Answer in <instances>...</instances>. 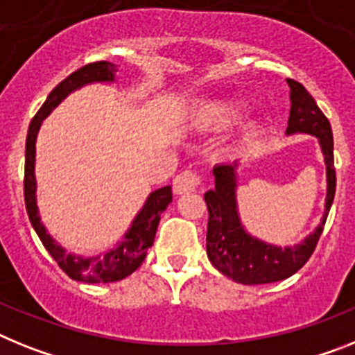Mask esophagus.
Instances as JSON below:
<instances>
[{"instance_id": "1", "label": "esophagus", "mask_w": 355, "mask_h": 355, "mask_svg": "<svg viewBox=\"0 0 355 355\" xmlns=\"http://www.w3.org/2000/svg\"><path fill=\"white\" fill-rule=\"evenodd\" d=\"M201 183L198 174H193L190 171H184L181 174H178L172 181V189H174V193L178 196H183V193H190V192H196Z\"/></svg>"}]
</instances>
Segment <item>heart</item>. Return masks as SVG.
Here are the masks:
<instances>
[{"label":"heart","instance_id":"obj_1","mask_svg":"<svg viewBox=\"0 0 355 355\" xmlns=\"http://www.w3.org/2000/svg\"><path fill=\"white\" fill-rule=\"evenodd\" d=\"M246 105L237 100L214 98L205 100L189 113V123L202 132H220L232 127L244 114ZM262 131L260 118H248L239 127V145H248L255 140Z\"/></svg>","mask_w":355,"mask_h":355}]
</instances>
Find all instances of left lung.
Returning <instances> with one entry per match:
<instances>
[{"instance_id":"8db88e82","label":"left lung","mask_w":355,"mask_h":355,"mask_svg":"<svg viewBox=\"0 0 355 355\" xmlns=\"http://www.w3.org/2000/svg\"><path fill=\"white\" fill-rule=\"evenodd\" d=\"M291 91V111L286 135H309L318 138L327 166L325 210L313 233L295 246H277L253 237L242 226L237 207V181L241 162L220 163L214 166L215 189L205 193L208 207L207 253L210 262L224 277L244 284L259 286L286 280L313 255L322 235L336 193L334 140L332 129L322 109L318 107L307 89L296 80H287Z\"/></svg>"}]
</instances>
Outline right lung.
<instances>
[{"instance_id": "add662e5", "label": "right lung", "mask_w": 355, "mask_h": 355, "mask_svg": "<svg viewBox=\"0 0 355 355\" xmlns=\"http://www.w3.org/2000/svg\"><path fill=\"white\" fill-rule=\"evenodd\" d=\"M118 71V66L107 60L100 62H91L83 66L80 69L66 77L59 86L51 89L46 102L41 105L37 114L30 122L28 135H26V150H25V205L28 211V219L32 223L33 230L41 239L42 246L46 248L48 253L53 257L60 269L77 282H87V284H109V282H118L129 277L131 272L140 268L141 262L147 257V250L153 246L154 237H156L159 217L166 207L172 202V187L166 184L162 189L154 190L148 193L147 201L141 207V210L136 214L132 219L131 228L127 230L122 241L118 242L113 250L100 253L95 257H83L68 253L60 246L55 239L48 233L46 226L42 224L39 217L37 208V181H35V141H37L39 129H41L42 120L57 107V105L73 91L87 86V84L96 83H114V73Z\"/></svg>"}]
</instances>
